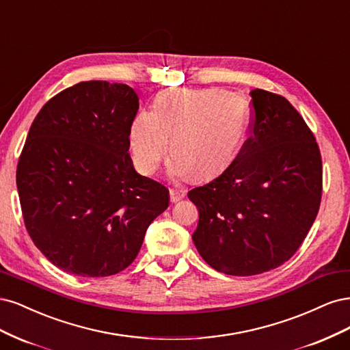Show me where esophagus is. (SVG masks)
Instances as JSON below:
<instances>
[{"label":"esophagus","instance_id":"esophagus-1","mask_svg":"<svg viewBox=\"0 0 350 350\" xmlns=\"http://www.w3.org/2000/svg\"><path fill=\"white\" fill-rule=\"evenodd\" d=\"M185 198V193L182 190H176V189H170V202L172 204H176L180 199Z\"/></svg>","mask_w":350,"mask_h":350}]
</instances>
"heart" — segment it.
Instances as JSON below:
<instances>
[{"label": "heart", "mask_w": 350, "mask_h": 350, "mask_svg": "<svg viewBox=\"0 0 350 350\" xmlns=\"http://www.w3.org/2000/svg\"><path fill=\"white\" fill-rule=\"evenodd\" d=\"M154 110H141L129 129V152L138 172L151 176L167 154L168 174L208 180L234 163L250 126V106L243 96L218 88H167Z\"/></svg>", "instance_id": "1"}]
</instances>
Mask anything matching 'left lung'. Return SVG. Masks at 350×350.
<instances>
[{"label": "left lung", "mask_w": 350, "mask_h": 350, "mask_svg": "<svg viewBox=\"0 0 350 350\" xmlns=\"http://www.w3.org/2000/svg\"><path fill=\"white\" fill-rule=\"evenodd\" d=\"M250 96L252 137L227 170L187 193L199 211L191 234L199 254L234 276L289 260L317 217L323 189L319 145L295 107L260 88Z\"/></svg>", "instance_id": "1"}]
</instances>
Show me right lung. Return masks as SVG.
<instances>
[{
    "label": "right lung",
    "mask_w": 350,
    "mask_h": 350,
    "mask_svg": "<svg viewBox=\"0 0 350 350\" xmlns=\"http://www.w3.org/2000/svg\"><path fill=\"white\" fill-rule=\"evenodd\" d=\"M138 107L126 84L84 81L31 123L17 164L21 212L33 243L64 272L119 273L168 206V190L135 172L128 154Z\"/></svg>",
    "instance_id": "right-lung-1"
}]
</instances>
